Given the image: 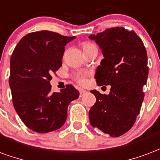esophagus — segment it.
<instances>
[{
  "label": "esophagus",
  "mask_w": 160,
  "mask_h": 160,
  "mask_svg": "<svg viewBox=\"0 0 160 160\" xmlns=\"http://www.w3.org/2000/svg\"><path fill=\"white\" fill-rule=\"evenodd\" d=\"M86 90H83V89L80 90V97H82V96H83L84 94L86 93Z\"/></svg>",
  "instance_id": "34e87169"
}]
</instances>
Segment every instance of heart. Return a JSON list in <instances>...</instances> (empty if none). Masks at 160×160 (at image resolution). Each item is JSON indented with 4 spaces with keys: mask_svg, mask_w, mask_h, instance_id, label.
I'll return each instance as SVG.
<instances>
[{
    "mask_svg": "<svg viewBox=\"0 0 160 160\" xmlns=\"http://www.w3.org/2000/svg\"><path fill=\"white\" fill-rule=\"evenodd\" d=\"M92 44L91 43H85L83 45V49L86 48V47H90V46H92ZM74 80H77L78 82L81 85H84V84L86 82V75L84 74H81V73H77L74 75Z\"/></svg>",
    "mask_w": 160,
    "mask_h": 160,
    "instance_id": "obj_1",
    "label": "heart"
}]
</instances>
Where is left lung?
<instances>
[{"label": "left lung", "instance_id": "left-lung-1", "mask_svg": "<svg viewBox=\"0 0 160 160\" xmlns=\"http://www.w3.org/2000/svg\"><path fill=\"white\" fill-rule=\"evenodd\" d=\"M103 58L97 68L98 86H111L108 95L92 90L95 104L89 111L91 125L110 137L122 136L133 126L144 99L148 75V56L134 31L115 27L91 35Z\"/></svg>", "mask_w": 160, "mask_h": 160}]
</instances>
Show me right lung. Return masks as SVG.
<instances>
[{"label":"right lung","instance_id":"1","mask_svg":"<svg viewBox=\"0 0 160 160\" xmlns=\"http://www.w3.org/2000/svg\"><path fill=\"white\" fill-rule=\"evenodd\" d=\"M75 36H62L48 30L23 36L10 60L9 86L16 112L26 126L38 133L56 131L64 125L68 107L80 93L68 85L51 92V74L62 66L66 44Z\"/></svg>","mask_w":160,"mask_h":160}]
</instances>
